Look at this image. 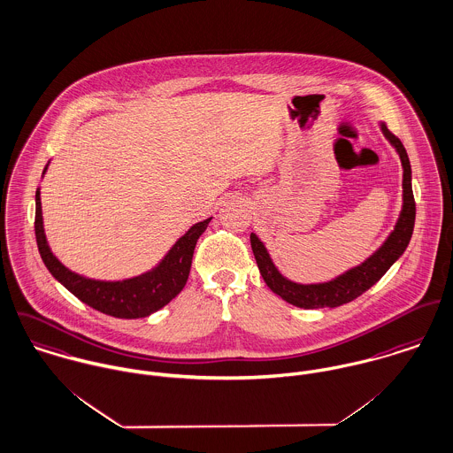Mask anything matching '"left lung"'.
<instances>
[{
    "label": "left lung",
    "instance_id": "1",
    "mask_svg": "<svg viewBox=\"0 0 453 453\" xmlns=\"http://www.w3.org/2000/svg\"><path fill=\"white\" fill-rule=\"evenodd\" d=\"M384 138L395 147L396 154L400 156L402 167H403V194H402V211L400 216L384 239V242L377 247L371 256L362 261L360 265L342 272L341 275L330 279L327 282L317 284H299L288 277H284L279 268L275 266L268 249L261 242L256 234H250V247L259 268V273L266 286L272 288L277 296H280L288 304L304 310H317V308H335L346 304L365 290L377 284L379 279L402 257L405 249L409 247L413 223H415V201L411 192V167L407 150L403 143L388 129L384 123H379Z\"/></svg>",
    "mask_w": 453,
    "mask_h": 453
}]
</instances>
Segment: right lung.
Listing matches in <instances>:
<instances>
[{
  "instance_id": "obj_1",
  "label": "right lung",
  "mask_w": 453,
  "mask_h": 453,
  "mask_svg": "<svg viewBox=\"0 0 453 453\" xmlns=\"http://www.w3.org/2000/svg\"><path fill=\"white\" fill-rule=\"evenodd\" d=\"M42 169V176L48 169ZM42 188L36 190V242L42 254V263L48 272L64 286L71 290L84 304L91 306L96 311L116 319H143L176 297L185 288L192 256L197 244V239L206 232L207 225L212 218L196 223L183 234L174 246L165 252V257L152 268L136 277L123 280H98L80 275L69 270L51 250L46 241L44 225H42Z\"/></svg>"
}]
</instances>
